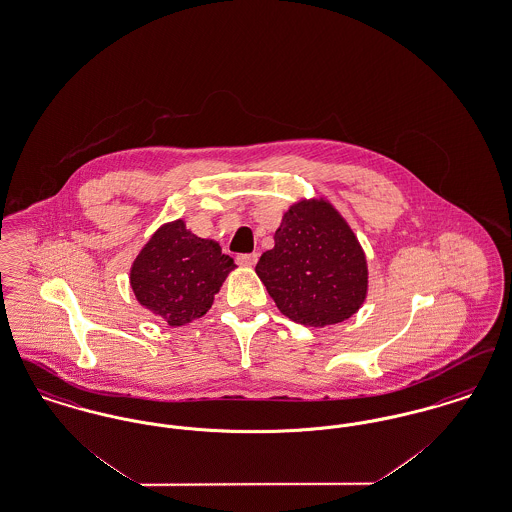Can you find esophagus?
Returning a JSON list of instances; mask_svg holds the SVG:
<instances>
[{
    "label": "esophagus",
    "instance_id": "obj_1",
    "mask_svg": "<svg viewBox=\"0 0 512 512\" xmlns=\"http://www.w3.org/2000/svg\"><path fill=\"white\" fill-rule=\"evenodd\" d=\"M257 259H259L257 253H242V255L236 257V263H238L240 267H253V265L257 263Z\"/></svg>",
    "mask_w": 512,
    "mask_h": 512
}]
</instances>
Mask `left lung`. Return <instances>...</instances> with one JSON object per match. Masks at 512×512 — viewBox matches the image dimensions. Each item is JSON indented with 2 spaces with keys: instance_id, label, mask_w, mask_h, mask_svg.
<instances>
[{
  "instance_id": "obj_1",
  "label": "left lung",
  "mask_w": 512,
  "mask_h": 512,
  "mask_svg": "<svg viewBox=\"0 0 512 512\" xmlns=\"http://www.w3.org/2000/svg\"><path fill=\"white\" fill-rule=\"evenodd\" d=\"M255 272L282 315L315 328L355 315L368 290L365 251L324 199L293 203Z\"/></svg>"
}]
</instances>
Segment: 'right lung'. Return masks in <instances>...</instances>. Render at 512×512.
Wrapping results in <instances>:
<instances>
[{
    "mask_svg": "<svg viewBox=\"0 0 512 512\" xmlns=\"http://www.w3.org/2000/svg\"><path fill=\"white\" fill-rule=\"evenodd\" d=\"M234 268L215 240L197 238L178 219L163 224L142 247L130 268V286L147 311L169 326H184L211 309Z\"/></svg>",
    "mask_w": 512,
    "mask_h": 512,
    "instance_id": "obj_1",
    "label": "right lung"
}]
</instances>
